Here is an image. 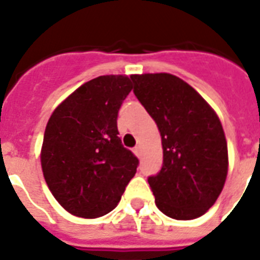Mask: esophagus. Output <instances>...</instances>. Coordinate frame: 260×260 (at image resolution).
<instances>
[{"label": "esophagus", "mask_w": 260, "mask_h": 260, "mask_svg": "<svg viewBox=\"0 0 260 260\" xmlns=\"http://www.w3.org/2000/svg\"><path fill=\"white\" fill-rule=\"evenodd\" d=\"M134 152L136 156H139V158H140V155H142V150H140V147H135Z\"/></svg>", "instance_id": "1"}]
</instances>
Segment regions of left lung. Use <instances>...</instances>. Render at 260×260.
<instances>
[{
	"instance_id": "8db88e82",
	"label": "left lung",
	"mask_w": 260,
	"mask_h": 260,
	"mask_svg": "<svg viewBox=\"0 0 260 260\" xmlns=\"http://www.w3.org/2000/svg\"><path fill=\"white\" fill-rule=\"evenodd\" d=\"M134 93L162 136L163 165L148 177L158 209L175 220L205 213L221 193L228 148L217 114L185 81L167 73L131 75Z\"/></svg>"
}]
</instances>
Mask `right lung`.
<instances>
[{
  "label": "right lung",
  "instance_id": "1",
  "mask_svg": "<svg viewBox=\"0 0 260 260\" xmlns=\"http://www.w3.org/2000/svg\"><path fill=\"white\" fill-rule=\"evenodd\" d=\"M132 90L126 75L83 83L51 114L42 169L56 201L69 213L101 217L117 206L139 159L118 138L117 116Z\"/></svg>",
  "mask_w": 260,
  "mask_h": 260
}]
</instances>
